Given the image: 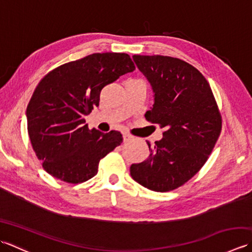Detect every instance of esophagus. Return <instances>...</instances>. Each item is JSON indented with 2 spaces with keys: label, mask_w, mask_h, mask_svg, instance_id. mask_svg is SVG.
I'll return each mask as SVG.
<instances>
[{
  "label": "esophagus",
  "mask_w": 252,
  "mask_h": 252,
  "mask_svg": "<svg viewBox=\"0 0 252 252\" xmlns=\"http://www.w3.org/2000/svg\"><path fill=\"white\" fill-rule=\"evenodd\" d=\"M122 136H123V142H130L134 138L132 135H130L129 133H123Z\"/></svg>",
  "instance_id": "esophagus-1"
}]
</instances>
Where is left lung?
Segmentation results:
<instances>
[{
	"mask_svg": "<svg viewBox=\"0 0 252 252\" xmlns=\"http://www.w3.org/2000/svg\"><path fill=\"white\" fill-rule=\"evenodd\" d=\"M133 61L155 93L145 118L163 129V137L153 148L147 142L151 155L132 164L130 173L151 190H173L206 163L221 134V112L206 78L190 63L161 55H134Z\"/></svg>",
	"mask_w": 252,
	"mask_h": 252,
	"instance_id": "8db88e82",
	"label": "left lung"
}]
</instances>
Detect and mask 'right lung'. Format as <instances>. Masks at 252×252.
<instances>
[{
	"instance_id": "1",
	"label": "right lung",
	"mask_w": 252,
	"mask_h": 252,
	"mask_svg": "<svg viewBox=\"0 0 252 252\" xmlns=\"http://www.w3.org/2000/svg\"><path fill=\"white\" fill-rule=\"evenodd\" d=\"M134 69L126 53H95L58 66L40 80L27 106V126L47 173L70 184L97 174L100 159L123 138L118 131L90 130L84 117L98 106L105 85Z\"/></svg>"
}]
</instances>
